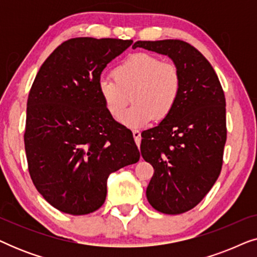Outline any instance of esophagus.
Here are the masks:
<instances>
[{
	"instance_id": "esophagus-1",
	"label": "esophagus",
	"mask_w": 257,
	"mask_h": 257,
	"mask_svg": "<svg viewBox=\"0 0 257 257\" xmlns=\"http://www.w3.org/2000/svg\"><path fill=\"white\" fill-rule=\"evenodd\" d=\"M133 133V138H135V142L137 144V146H140V142H142V136H140V132L138 130H135V131L132 132Z\"/></svg>"
}]
</instances>
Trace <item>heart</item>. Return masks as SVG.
Here are the masks:
<instances>
[{
	"label": "heart",
	"mask_w": 257,
	"mask_h": 257,
	"mask_svg": "<svg viewBox=\"0 0 257 257\" xmlns=\"http://www.w3.org/2000/svg\"><path fill=\"white\" fill-rule=\"evenodd\" d=\"M110 78H100L98 92L114 119L120 118L129 101L133 107L121 117L130 128H142L153 119H166L177 106L182 89L180 70L147 52L128 56L115 66Z\"/></svg>",
	"instance_id": "obj_1"
}]
</instances>
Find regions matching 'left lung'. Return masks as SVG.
Instances as JSON below:
<instances>
[{
    "instance_id": "left-lung-1",
    "label": "left lung",
    "mask_w": 257,
    "mask_h": 257,
    "mask_svg": "<svg viewBox=\"0 0 257 257\" xmlns=\"http://www.w3.org/2000/svg\"><path fill=\"white\" fill-rule=\"evenodd\" d=\"M132 48L167 55L181 72L177 106L142 133L140 152L154 168L146 189L151 206L164 214L185 213L205 198L222 168L227 139L222 86L205 56L187 42L138 41Z\"/></svg>"
}]
</instances>
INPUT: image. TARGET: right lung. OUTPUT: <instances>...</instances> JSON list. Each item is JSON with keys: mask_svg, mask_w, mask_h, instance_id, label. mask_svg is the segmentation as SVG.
Instances as JSON below:
<instances>
[{"mask_svg": "<svg viewBox=\"0 0 257 257\" xmlns=\"http://www.w3.org/2000/svg\"><path fill=\"white\" fill-rule=\"evenodd\" d=\"M132 43L92 37L63 42L31 86L28 168L37 191L63 213L85 215L100 208L108 175L139 160L132 132L112 118L98 92L101 71Z\"/></svg>", "mask_w": 257, "mask_h": 257, "instance_id": "obj_1", "label": "right lung"}]
</instances>
